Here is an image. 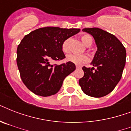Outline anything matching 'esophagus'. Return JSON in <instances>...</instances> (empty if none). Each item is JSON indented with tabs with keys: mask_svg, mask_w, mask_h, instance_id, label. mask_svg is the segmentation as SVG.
<instances>
[{
	"mask_svg": "<svg viewBox=\"0 0 131 131\" xmlns=\"http://www.w3.org/2000/svg\"><path fill=\"white\" fill-rule=\"evenodd\" d=\"M76 68H77V69H81V68H82V67H80V66H79V65H77L76 66Z\"/></svg>",
	"mask_w": 131,
	"mask_h": 131,
	"instance_id": "obj_1",
	"label": "esophagus"
}]
</instances>
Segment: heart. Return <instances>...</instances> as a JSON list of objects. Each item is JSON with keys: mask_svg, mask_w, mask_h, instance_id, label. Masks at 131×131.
Returning a JSON list of instances; mask_svg holds the SVG:
<instances>
[{"mask_svg": "<svg viewBox=\"0 0 131 131\" xmlns=\"http://www.w3.org/2000/svg\"><path fill=\"white\" fill-rule=\"evenodd\" d=\"M82 43L85 45H87L89 43L92 42V38L88 35H83L81 38ZM69 39L65 40L62 45V50L64 53H67L69 51ZM67 61L72 62V63L77 64V65H81L87 62L88 60V58L86 55H78V54H69L67 56Z\"/></svg>", "mask_w": 131, "mask_h": 131, "instance_id": "heart-1", "label": "heart"}]
</instances>
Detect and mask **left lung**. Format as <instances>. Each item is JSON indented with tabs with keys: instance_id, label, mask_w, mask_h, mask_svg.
I'll use <instances>...</instances> for the list:
<instances>
[{
	"instance_id": "obj_1",
	"label": "left lung",
	"mask_w": 131,
	"mask_h": 131,
	"mask_svg": "<svg viewBox=\"0 0 131 131\" xmlns=\"http://www.w3.org/2000/svg\"><path fill=\"white\" fill-rule=\"evenodd\" d=\"M82 31L93 37L97 50L90 63L94 67L82 68L84 75L79 84L87 95L102 97L110 94L120 82L126 64V49L114 35L101 28H84Z\"/></svg>"
}]
</instances>
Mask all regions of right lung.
Returning a JSON list of instances; mask_svg holds the SVG:
<instances>
[{
	"label": "right lung",
	"instance_id": "1",
	"mask_svg": "<svg viewBox=\"0 0 131 131\" xmlns=\"http://www.w3.org/2000/svg\"><path fill=\"white\" fill-rule=\"evenodd\" d=\"M80 31L79 28L44 27L24 37L17 47V64L22 82L30 91L41 96L59 91L64 78L75 70V64L53 62L65 58L62 45Z\"/></svg>",
	"mask_w": 131,
	"mask_h": 131
}]
</instances>
